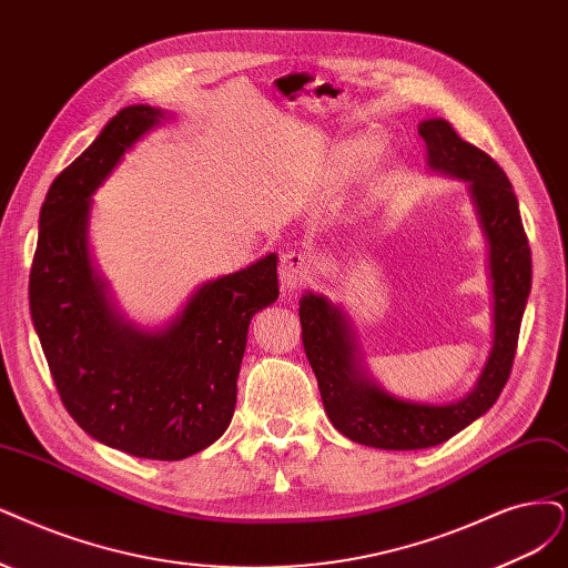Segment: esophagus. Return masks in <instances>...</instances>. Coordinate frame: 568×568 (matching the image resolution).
<instances>
[{
	"label": "esophagus",
	"mask_w": 568,
	"mask_h": 568,
	"mask_svg": "<svg viewBox=\"0 0 568 568\" xmlns=\"http://www.w3.org/2000/svg\"><path fill=\"white\" fill-rule=\"evenodd\" d=\"M313 268H316V262H313L311 255L297 250H287L281 257V287L285 292H295L308 285L313 278Z\"/></svg>",
	"instance_id": "1"
}]
</instances>
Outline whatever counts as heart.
Returning <instances> with one entry per match:
<instances>
[{"instance_id": "obj_1", "label": "heart", "mask_w": 568, "mask_h": 568, "mask_svg": "<svg viewBox=\"0 0 568 568\" xmlns=\"http://www.w3.org/2000/svg\"><path fill=\"white\" fill-rule=\"evenodd\" d=\"M367 152V146L361 142H355V144H348L346 150H344V161L346 163H355V161H361L363 159V154Z\"/></svg>"}]
</instances>
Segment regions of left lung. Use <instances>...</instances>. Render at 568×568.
<instances>
[{
    "label": "left lung",
    "mask_w": 568,
    "mask_h": 568,
    "mask_svg": "<svg viewBox=\"0 0 568 568\" xmlns=\"http://www.w3.org/2000/svg\"><path fill=\"white\" fill-rule=\"evenodd\" d=\"M418 135L426 142L428 165L435 173L468 182L489 243L494 344L475 388L447 405L400 400L367 376L344 311L313 292L300 300L304 351L332 426L353 443L395 452L443 445L491 409L510 376L531 292V247L503 168L475 144L460 140L445 119L422 121Z\"/></svg>",
    "instance_id": "left-lung-1"
}]
</instances>
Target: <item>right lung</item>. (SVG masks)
I'll list each match as a JSON object with an SVG mask.
<instances>
[{
	"label": "right lung",
	"mask_w": 568,
	"mask_h": 568,
	"mask_svg": "<svg viewBox=\"0 0 568 568\" xmlns=\"http://www.w3.org/2000/svg\"><path fill=\"white\" fill-rule=\"evenodd\" d=\"M165 112L123 108L53 184L39 213L30 313L62 405L98 443L180 460L229 428L252 316L278 300V257L203 283L156 332L123 321L89 255L91 196Z\"/></svg>",
	"instance_id": "1"
}]
</instances>
